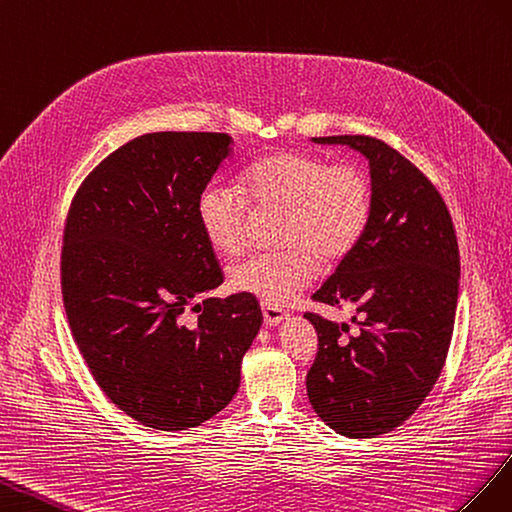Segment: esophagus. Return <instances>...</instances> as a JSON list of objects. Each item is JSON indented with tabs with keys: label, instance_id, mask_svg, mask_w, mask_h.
Instances as JSON below:
<instances>
[{
	"label": "esophagus",
	"instance_id": "1",
	"mask_svg": "<svg viewBox=\"0 0 512 512\" xmlns=\"http://www.w3.org/2000/svg\"><path fill=\"white\" fill-rule=\"evenodd\" d=\"M261 313H264L266 326H279L283 319H287V313L283 309H276V306H270V304L261 306Z\"/></svg>",
	"mask_w": 512,
	"mask_h": 512
}]
</instances>
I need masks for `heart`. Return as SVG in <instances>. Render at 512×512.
<instances>
[{"label": "heart", "instance_id": "1", "mask_svg": "<svg viewBox=\"0 0 512 512\" xmlns=\"http://www.w3.org/2000/svg\"><path fill=\"white\" fill-rule=\"evenodd\" d=\"M251 206L287 210L285 251L255 253L229 270V285L270 306H285L319 274V259L337 264L364 238L373 214L369 173L356 163H330L306 152H279L248 167L242 191L210 182L197 197V223L223 255L248 242Z\"/></svg>", "mask_w": 512, "mask_h": 512}]
</instances>
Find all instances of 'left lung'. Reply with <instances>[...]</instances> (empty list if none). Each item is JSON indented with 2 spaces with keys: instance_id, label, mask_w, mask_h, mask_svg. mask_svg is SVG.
Listing matches in <instances>:
<instances>
[{
  "instance_id": "1",
  "label": "left lung",
  "mask_w": 512,
  "mask_h": 512,
  "mask_svg": "<svg viewBox=\"0 0 512 512\" xmlns=\"http://www.w3.org/2000/svg\"><path fill=\"white\" fill-rule=\"evenodd\" d=\"M345 143L371 165L373 214L360 244L313 300L345 309L356 330L315 311L317 356L306 392L317 416L347 437H375L410 418L440 377L455 328L459 244L440 191L414 163L369 135Z\"/></svg>"
}]
</instances>
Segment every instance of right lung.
<instances>
[{"instance_id": "1", "label": "right lung", "mask_w": 512, "mask_h": 512, "mask_svg": "<svg viewBox=\"0 0 512 512\" xmlns=\"http://www.w3.org/2000/svg\"><path fill=\"white\" fill-rule=\"evenodd\" d=\"M231 143L225 133L141 135L85 175L66 214L72 339L100 390L145 427L193 429L221 412L264 321L248 294L193 304L225 279L195 206Z\"/></svg>"}]
</instances>
